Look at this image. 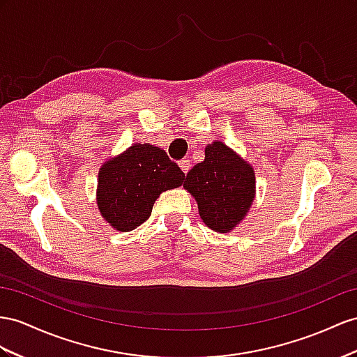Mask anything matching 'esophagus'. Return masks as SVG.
<instances>
[{"mask_svg": "<svg viewBox=\"0 0 357 357\" xmlns=\"http://www.w3.org/2000/svg\"><path fill=\"white\" fill-rule=\"evenodd\" d=\"M178 164H179V167H181V170L184 172V173H188V170H190V160H181V161H178Z\"/></svg>", "mask_w": 357, "mask_h": 357, "instance_id": "esophagus-1", "label": "esophagus"}]
</instances>
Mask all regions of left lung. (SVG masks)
Returning <instances> with one entry per match:
<instances>
[{"mask_svg": "<svg viewBox=\"0 0 357 357\" xmlns=\"http://www.w3.org/2000/svg\"><path fill=\"white\" fill-rule=\"evenodd\" d=\"M184 188L195 197L199 215L209 229L227 234L249 214L257 178L250 162L215 140L205 148V160L187 173Z\"/></svg>", "mask_w": 357, "mask_h": 357, "instance_id": "1", "label": "left lung"}]
</instances>
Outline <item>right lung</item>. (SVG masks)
I'll list each match as a JSON object with an SVG mask.
<instances>
[{
	"label": "right lung",
	"mask_w": 357,
	"mask_h": 357,
	"mask_svg": "<svg viewBox=\"0 0 357 357\" xmlns=\"http://www.w3.org/2000/svg\"><path fill=\"white\" fill-rule=\"evenodd\" d=\"M184 178L178 164L161 148L134 143L100 166L98 209L113 229L130 232L148 220L162 191L181 187Z\"/></svg>",
	"instance_id": "obj_1"
}]
</instances>
